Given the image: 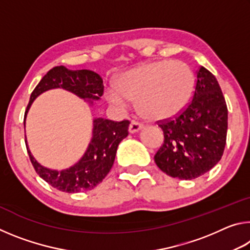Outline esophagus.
Returning <instances> with one entry per match:
<instances>
[{"label":"esophagus","mask_w":250,"mask_h":250,"mask_svg":"<svg viewBox=\"0 0 250 250\" xmlns=\"http://www.w3.org/2000/svg\"><path fill=\"white\" fill-rule=\"evenodd\" d=\"M143 128V125L141 124H139L138 121H134L132 120L131 121V124L129 125V132L130 133H134V132H138L139 130H141Z\"/></svg>","instance_id":"esophagus-1"}]
</instances>
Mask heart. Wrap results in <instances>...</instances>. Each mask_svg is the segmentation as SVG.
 <instances>
[{
	"mask_svg": "<svg viewBox=\"0 0 250 250\" xmlns=\"http://www.w3.org/2000/svg\"><path fill=\"white\" fill-rule=\"evenodd\" d=\"M195 92V76L181 61L147 62L125 71L116 86L105 90L110 103L124 107L135 100L141 115L149 120H168L188 107Z\"/></svg>",
	"mask_w": 250,
	"mask_h": 250,
	"instance_id": "1",
	"label": "heart"
}]
</instances>
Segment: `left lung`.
I'll return each mask as SVG.
<instances>
[{"label": "left lung", "mask_w": 250, "mask_h": 250, "mask_svg": "<svg viewBox=\"0 0 250 250\" xmlns=\"http://www.w3.org/2000/svg\"><path fill=\"white\" fill-rule=\"evenodd\" d=\"M227 113L217 79L201 66L188 107L159 124L164 143L154 161L160 170L175 179L193 180L216 166L226 145Z\"/></svg>", "instance_id": "1"}]
</instances>
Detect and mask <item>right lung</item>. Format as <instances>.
I'll return each mask as SVG.
<instances>
[{
    "instance_id": "obj_1",
    "label": "right lung",
    "mask_w": 250,
    "mask_h": 250,
    "mask_svg": "<svg viewBox=\"0 0 250 250\" xmlns=\"http://www.w3.org/2000/svg\"><path fill=\"white\" fill-rule=\"evenodd\" d=\"M54 88H62L92 104V100H99L104 95V87L103 78L95 71L69 70L64 66L54 67L33 90L25 111L24 126L33 101L44 91ZM129 125L128 120L117 122L103 118L95 119L92 138L87 151L75 166L62 171L42 167L28 150L26 140L25 143L29 160L42 179L62 192L78 193L94 188L107 176L115 162L118 146L129 134Z\"/></svg>"
}]
</instances>
